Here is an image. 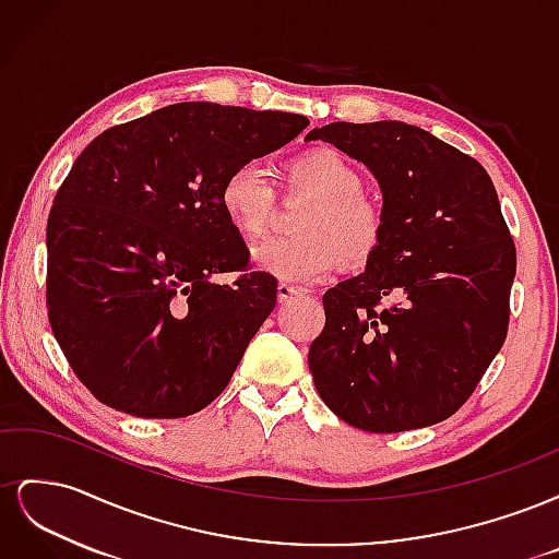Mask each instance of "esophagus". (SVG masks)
Here are the masks:
<instances>
[{
    "instance_id": "1",
    "label": "esophagus",
    "mask_w": 559,
    "mask_h": 559,
    "mask_svg": "<svg viewBox=\"0 0 559 559\" xmlns=\"http://www.w3.org/2000/svg\"><path fill=\"white\" fill-rule=\"evenodd\" d=\"M298 294H300V292L294 289V286H289V284H284V282L277 284V300H280V302H289V300H294Z\"/></svg>"
}]
</instances>
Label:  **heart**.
<instances>
[{"label":"heart","mask_w":559,"mask_h":559,"mask_svg":"<svg viewBox=\"0 0 559 559\" xmlns=\"http://www.w3.org/2000/svg\"><path fill=\"white\" fill-rule=\"evenodd\" d=\"M364 189V179L341 151L317 146L284 163L286 198H310L300 214L298 240H267L251 251L261 273L284 284L308 286L326 280L337 261L361 267L376 257L386 233L382 207ZM228 224L245 238H259L275 218L277 189L259 163H242L218 191Z\"/></svg>","instance_id":"obj_1"}]
</instances>
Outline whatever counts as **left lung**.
<instances>
[{
  "mask_svg": "<svg viewBox=\"0 0 559 559\" xmlns=\"http://www.w3.org/2000/svg\"><path fill=\"white\" fill-rule=\"evenodd\" d=\"M324 140L370 167L386 233L366 273L324 294L308 354L347 425L399 433L452 417L509 333L515 245L485 167L399 121L329 123Z\"/></svg>",
  "mask_w": 559,
  "mask_h": 559,
  "instance_id": "8db88e82",
  "label": "left lung"
}]
</instances>
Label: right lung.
Masks as SVG:
<instances>
[{
    "mask_svg": "<svg viewBox=\"0 0 559 559\" xmlns=\"http://www.w3.org/2000/svg\"><path fill=\"white\" fill-rule=\"evenodd\" d=\"M300 114L181 103L81 151L46 226V308L81 384L114 411L210 405L277 302L218 205L226 175L306 130ZM238 272L230 285L212 283Z\"/></svg>",
    "mask_w": 559,
    "mask_h": 559,
    "instance_id": "add662e5",
    "label": "right lung"
}]
</instances>
